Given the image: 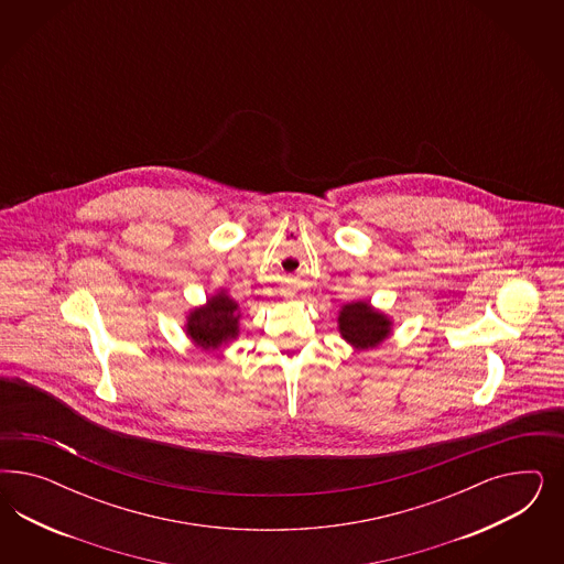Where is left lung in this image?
<instances>
[{
  "instance_id": "1",
  "label": "left lung",
  "mask_w": 564,
  "mask_h": 564,
  "mask_svg": "<svg viewBox=\"0 0 564 564\" xmlns=\"http://www.w3.org/2000/svg\"><path fill=\"white\" fill-rule=\"evenodd\" d=\"M339 333L343 339L356 349H370L391 335V318L370 302H351L339 312Z\"/></svg>"
}]
</instances>
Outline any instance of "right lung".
<instances>
[{"mask_svg":"<svg viewBox=\"0 0 564 564\" xmlns=\"http://www.w3.org/2000/svg\"><path fill=\"white\" fill-rule=\"evenodd\" d=\"M239 318L238 302H234L225 291H219L206 300L205 306L189 312L186 333L196 347L213 351L238 337Z\"/></svg>","mask_w":564,"mask_h":564,"instance_id":"obj_1","label":"right lung"}]
</instances>
